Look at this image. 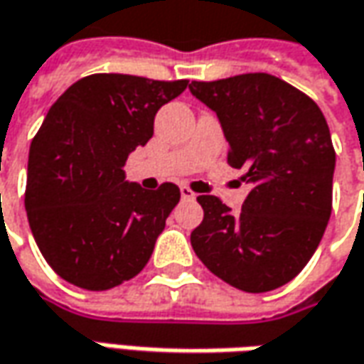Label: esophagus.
Instances as JSON below:
<instances>
[{"label":"esophagus","instance_id":"1","mask_svg":"<svg viewBox=\"0 0 364 364\" xmlns=\"http://www.w3.org/2000/svg\"><path fill=\"white\" fill-rule=\"evenodd\" d=\"M179 191H181L183 199H195V193L189 189V187H187V185H181V189H179Z\"/></svg>","mask_w":364,"mask_h":364}]
</instances>
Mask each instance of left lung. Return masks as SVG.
I'll use <instances>...</instances> for the list:
<instances>
[{
	"label": "left lung",
	"mask_w": 364,
	"mask_h": 364,
	"mask_svg": "<svg viewBox=\"0 0 364 364\" xmlns=\"http://www.w3.org/2000/svg\"><path fill=\"white\" fill-rule=\"evenodd\" d=\"M220 119L228 163L250 185L242 211L199 195L203 221L191 245L209 272L259 294L296 278L316 252L332 209L336 155L316 102L272 74L191 82Z\"/></svg>",
	"instance_id": "8db88e82"
}]
</instances>
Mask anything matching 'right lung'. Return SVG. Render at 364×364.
Instances as JSON below:
<instances>
[{
    "label": "right lung",
    "mask_w": 364,
    "mask_h": 364,
    "mask_svg": "<svg viewBox=\"0 0 364 364\" xmlns=\"http://www.w3.org/2000/svg\"><path fill=\"white\" fill-rule=\"evenodd\" d=\"M187 80L92 74L48 110L30 146L26 211L33 240L60 278L110 290L146 266L179 187L146 191L124 163L153 136L155 114Z\"/></svg>",
    "instance_id": "obj_1"
}]
</instances>
